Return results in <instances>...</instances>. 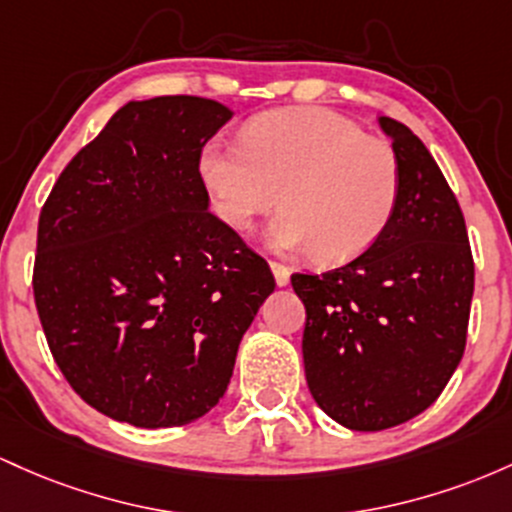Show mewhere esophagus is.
Returning <instances> with one entry per match:
<instances>
[{"instance_id": "34e87169", "label": "esophagus", "mask_w": 512, "mask_h": 512, "mask_svg": "<svg viewBox=\"0 0 512 512\" xmlns=\"http://www.w3.org/2000/svg\"><path fill=\"white\" fill-rule=\"evenodd\" d=\"M271 271L275 275V283L278 285H287L290 283V268L280 261H271Z\"/></svg>"}]
</instances>
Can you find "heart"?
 <instances>
[{"instance_id": "heart-1", "label": "heart", "mask_w": 512, "mask_h": 512, "mask_svg": "<svg viewBox=\"0 0 512 512\" xmlns=\"http://www.w3.org/2000/svg\"><path fill=\"white\" fill-rule=\"evenodd\" d=\"M215 215L251 232L280 203L271 246L343 263L363 254L392 222L401 198V159L392 142L365 135L329 108L263 113L239 145L210 140L198 159ZM281 200H277V193Z\"/></svg>"}]
</instances>
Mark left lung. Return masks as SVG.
Wrapping results in <instances>:
<instances>
[{
    "mask_svg": "<svg viewBox=\"0 0 512 512\" xmlns=\"http://www.w3.org/2000/svg\"><path fill=\"white\" fill-rule=\"evenodd\" d=\"M401 159V198L382 237L333 271L292 275L307 309L304 375L350 430L411 421L438 399L467 346L474 258L440 166L404 123L380 118Z\"/></svg>",
    "mask_w": 512,
    "mask_h": 512,
    "instance_id": "left-lung-1",
    "label": "left lung"
}]
</instances>
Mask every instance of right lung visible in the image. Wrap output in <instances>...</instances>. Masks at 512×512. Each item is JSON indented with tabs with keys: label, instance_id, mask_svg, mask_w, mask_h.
I'll return each instance as SVG.
<instances>
[{
	"label": "right lung",
	"instance_id": "1",
	"mask_svg": "<svg viewBox=\"0 0 512 512\" xmlns=\"http://www.w3.org/2000/svg\"><path fill=\"white\" fill-rule=\"evenodd\" d=\"M229 118L200 96L130 101L40 210V324L65 380L103 416L169 428L208 413L273 292L266 258L212 215L200 179V152Z\"/></svg>",
	"mask_w": 512,
	"mask_h": 512
}]
</instances>
